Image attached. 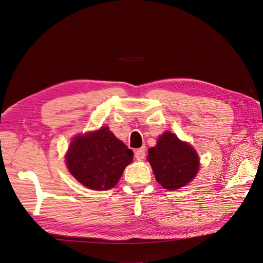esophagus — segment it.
Segmentation results:
<instances>
[{
    "label": "esophagus",
    "instance_id": "1",
    "mask_svg": "<svg viewBox=\"0 0 263 263\" xmlns=\"http://www.w3.org/2000/svg\"><path fill=\"white\" fill-rule=\"evenodd\" d=\"M145 156H146L145 148H139L135 151V158H136L137 160H142V159L145 158Z\"/></svg>",
    "mask_w": 263,
    "mask_h": 263
}]
</instances>
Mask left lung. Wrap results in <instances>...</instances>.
<instances>
[{
  "label": "left lung",
  "mask_w": 263,
  "mask_h": 263,
  "mask_svg": "<svg viewBox=\"0 0 263 263\" xmlns=\"http://www.w3.org/2000/svg\"><path fill=\"white\" fill-rule=\"evenodd\" d=\"M156 180L166 190H178L192 181L200 166L196 151L176 135L165 132L148 150Z\"/></svg>",
  "instance_id": "8db88e82"
}]
</instances>
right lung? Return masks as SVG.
<instances>
[{"label": "right lung", "instance_id": "right-lung-1", "mask_svg": "<svg viewBox=\"0 0 263 263\" xmlns=\"http://www.w3.org/2000/svg\"><path fill=\"white\" fill-rule=\"evenodd\" d=\"M133 156V150L104 126L97 132L74 137L66 162L71 174L83 185L106 191L116 185Z\"/></svg>", "mask_w": 263, "mask_h": 263}]
</instances>
